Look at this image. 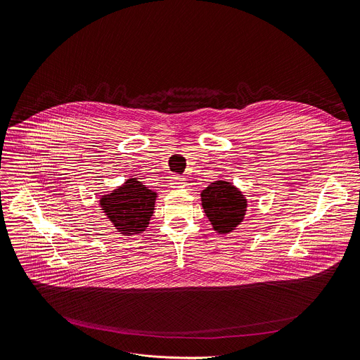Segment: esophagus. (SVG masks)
<instances>
[{"mask_svg": "<svg viewBox=\"0 0 360 360\" xmlns=\"http://www.w3.org/2000/svg\"><path fill=\"white\" fill-rule=\"evenodd\" d=\"M171 186L172 188H182V186H185V179L182 178V176H179V175H172L171 176Z\"/></svg>", "mask_w": 360, "mask_h": 360, "instance_id": "1", "label": "esophagus"}]
</instances>
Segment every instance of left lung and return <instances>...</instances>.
I'll return each instance as SVG.
<instances>
[{"label": "left lung", "instance_id": "1", "mask_svg": "<svg viewBox=\"0 0 360 360\" xmlns=\"http://www.w3.org/2000/svg\"><path fill=\"white\" fill-rule=\"evenodd\" d=\"M201 198L204 211L215 231L222 234L233 231L243 221L247 202L243 193L231 184L217 181L204 189Z\"/></svg>", "mask_w": 360, "mask_h": 360}]
</instances>
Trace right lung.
Returning <instances> with one entry per match:
<instances>
[{
  "mask_svg": "<svg viewBox=\"0 0 360 360\" xmlns=\"http://www.w3.org/2000/svg\"><path fill=\"white\" fill-rule=\"evenodd\" d=\"M156 193L136 178L127 179L110 195L101 198L103 211L120 234L132 236L146 230L153 214Z\"/></svg>",
  "mask_w": 360,
  "mask_h": 360,
  "instance_id": "obj_1",
  "label": "right lung"
}]
</instances>
